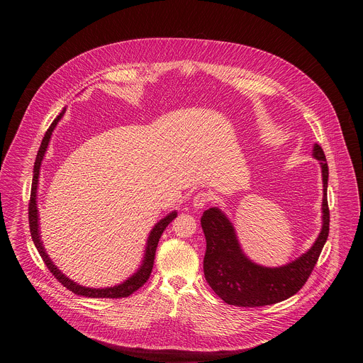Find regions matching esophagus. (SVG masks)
Listing matches in <instances>:
<instances>
[{"instance_id": "obj_1", "label": "esophagus", "mask_w": 363, "mask_h": 363, "mask_svg": "<svg viewBox=\"0 0 363 363\" xmlns=\"http://www.w3.org/2000/svg\"><path fill=\"white\" fill-rule=\"evenodd\" d=\"M211 201V194H208L206 191H201V192H198L195 196H194V199H192V205L195 206L196 210H201V208H203V206L208 203Z\"/></svg>"}]
</instances>
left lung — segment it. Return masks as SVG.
Listing matches in <instances>:
<instances>
[{"mask_svg":"<svg viewBox=\"0 0 363 363\" xmlns=\"http://www.w3.org/2000/svg\"><path fill=\"white\" fill-rule=\"evenodd\" d=\"M313 157L322 165L323 227L313 247L296 262L276 269L251 263L242 254L228 218L218 208H210L202 214L201 227L206 240L205 280L227 304L258 307L283 301L296 294L312 274L328 240L330 223L328 205L329 168L325 152L318 143L313 147Z\"/></svg>","mask_w":363,"mask_h":363,"instance_id":"1","label":"left lung"}]
</instances>
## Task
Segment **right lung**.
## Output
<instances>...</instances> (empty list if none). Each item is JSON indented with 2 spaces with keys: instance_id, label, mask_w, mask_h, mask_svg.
<instances>
[{
  "instance_id": "obj_1",
  "label": "right lung",
  "mask_w": 363,
  "mask_h": 363,
  "mask_svg": "<svg viewBox=\"0 0 363 363\" xmlns=\"http://www.w3.org/2000/svg\"><path fill=\"white\" fill-rule=\"evenodd\" d=\"M65 111L53 121V123L50 125V128L47 129L43 140H41V146L38 149L37 158H35V164H34V175H33V184H31V194H30V203H28V223H30V233H31V238L34 241V245L37 247L44 264L47 266V269L50 270V273L53 274L66 289H69L70 291H73L74 294L79 296H84V297H93V298H122V297H128L132 293H135L138 289H140L147 279L150 277L152 269H153V260H155V252H157V247L160 242V238L162 235V233L165 231V228L169 225V223L177 217V213H171L169 216H167L165 218H162L157 225L153 227V230L149 234L147 238V245H146V254H145V260L142 267L138 270V273H135L130 279H128L125 283L115 286V287H108V289H89V287H83L76 284L74 281H72L70 279H67L65 274H62V272L51 263V260L48 258V255L45 254L43 244L40 241V234H38V216H37V185H38V174H40V165L41 161L44 158L45 149L48 146V140L51 133H53V129L56 128L57 122L62 119V116L65 115Z\"/></svg>"
}]
</instances>
